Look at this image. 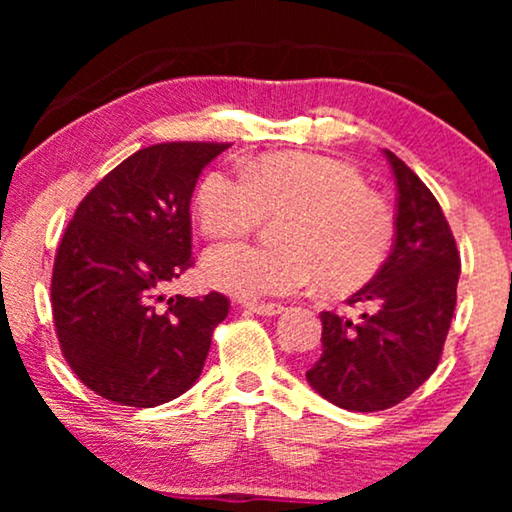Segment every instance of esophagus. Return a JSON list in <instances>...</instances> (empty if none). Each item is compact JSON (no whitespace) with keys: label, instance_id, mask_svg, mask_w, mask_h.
<instances>
[{"label":"esophagus","instance_id":"obj_1","mask_svg":"<svg viewBox=\"0 0 512 512\" xmlns=\"http://www.w3.org/2000/svg\"><path fill=\"white\" fill-rule=\"evenodd\" d=\"M244 307L258 314V317H277V314L284 312V305L279 303H244Z\"/></svg>","mask_w":512,"mask_h":512}]
</instances>
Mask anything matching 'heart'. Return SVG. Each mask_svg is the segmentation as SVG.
<instances>
[{"instance_id":"obj_1","label":"heart","mask_w":512,"mask_h":512,"mask_svg":"<svg viewBox=\"0 0 512 512\" xmlns=\"http://www.w3.org/2000/svg\"><path fill=\"white\" fill-rule=\"evenodd\" d=\"M282 216L277 247L221 242L207 249L202 275L242 298L291 296L321 279L328 293H349L373 279L394 244V214L382 195L342 160L284 153L249 172H209L198 191V219L209 237L254 230Z\"/></svg>"}]
</instances>
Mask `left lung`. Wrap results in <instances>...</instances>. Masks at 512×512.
I'll list each match as a JSON object with an SVG mask.
<instances>
[{
	"label": "left lung",
	"instance_id": "1",
	"mask_svg": "<svg viewBox=\"0 0 512 512\" xmlns=\"http://www.w3.org/2000/svg\"><path fill=\"white\" fill-rule=\"evenodd\" d=\"M396 179V240L380 272L347 298L359 319L321 312L319 361L310 387L338 408L387 410L436 370L450 331L461 261L438 200L401 158L384 149Z\"/></svg>",
	"mask_w": 512,
	"mask_h": 512
}]
</instances>
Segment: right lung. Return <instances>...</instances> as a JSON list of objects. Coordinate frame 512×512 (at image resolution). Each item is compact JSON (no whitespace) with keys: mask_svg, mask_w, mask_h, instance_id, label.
<instances>
[{"mask_svg":"<svg viewBox=\"0 0 512 512\" xmlns=\"http://www.w3.org/2000/svg\"><path fill=\"white\" fill-rule=\"evenodd\" d=\"M228 144L139 149L76 207L55 254L51 305L62 356L107 401L153 408L188 391L228 298L165 296L191 268V198Z\"/></svg>","mask_w":512,"mask_h":512,"instance_id":"1","label":"right lung"}]
</instances>
